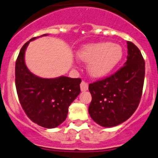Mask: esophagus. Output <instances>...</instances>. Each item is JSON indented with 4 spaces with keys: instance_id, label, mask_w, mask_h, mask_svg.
Wrapping results in <instances>:
<instances>
[{
    "instance_id": "obj_1",
    "label": "esophagus",
    "mask_w": 158,
    "mask_h": 158,
    "mask_svg": "<svg viewBox=\"0 0 158 158\" xmlns=\"http://www.w3.org/2000/svg\"><path fill=\"white\" fill-rule=\"evenodd\" d=\"M80 89H81V91H82V92H85V91L88 90V89H89L88 83H86V82H81Z\"/></svg>"
}]
</instances>
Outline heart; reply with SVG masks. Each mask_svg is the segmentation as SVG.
I'll list each match as a JSON object with an SVG mask.
<instances>
[{
	"label": "heart",
	"mask_w": 158,
	"mask_h": 158,
	"mask_svg": "<svg viewBox=\"0 0 158 158\" xmlns=\"http://www.w3.org/2000/svg\"><path fill=\"white\" fill-rule=\"evenodd\" d=\"M122 49L111 43H96L85 45L76 53L79 61L88 63L87 70L93 78L108 75L118 64L122 58Z\"/></svg>",
	"instance_id": "b5f03b06"
}]
</instances>
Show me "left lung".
Masks as SVG:
<instances>
[{
    "label": "left lung",
    "mask_w": 158,
    "mask_h": 158,
    "mask_svg": "<svg viewBox=\"0 0 158 158\" xmlns=\"http://www.w3.org/2000/svg\"><path fill=\"white\" fill-rule=\"evenodd\" d=\"M128 44L127 61L114 74L89 84V113L98 125L110 128L123 123L138 108L142 95L145 63L139 49Z\"/></svg>",
    "instance_id": "obj_1"
}]
</instances>
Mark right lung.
<instances>
[{
    "label": "right lung",
    "instance_id": "right-lung-1",
    "mask_svg": "<svg viewBox=\"0 0 158 158\" xmlns=\"http://www.w3.org/2000/svg\"><path fill=\"white\" fill-rule=\"evenodd\" d=\"M38 37L30 40L19 52L15 66L16 89L30 120L44 128H53L66 120L69 106L80 93L82 80L63 76L45 79L33 74L25 64V51L30 41Z\"/></svg>",
    "mask_w": 158,
    "mask_h": 158
}]
</instances>
